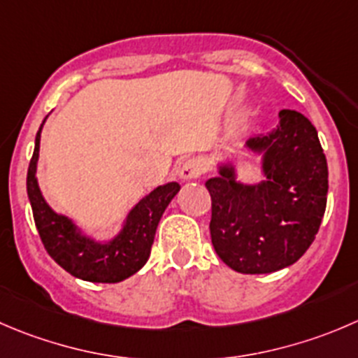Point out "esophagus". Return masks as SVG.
Listing matches in <instances>:
<instances>
[{"instance_id":"1","label":"esophagus","mask_w":358,"mask_h":358,"mask_svg":"<svg viewBox=\"0 0 358 358\" xmlns=\"http://www.w3.org/2000/svg\"><path fill=\"white\" fill-rule=\"evenodd\" d=\"M206 171V162L201 157H190L180 168V178L182 180H196Z\"/></svg>"}]
</instances>
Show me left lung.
I'll return each mask as SVG.
<instances>
[{
	"instance_id": "obj_1",
	"label": "left lung",
	"mask_w": 358,
	"mask_h": 358,
	"mask_svg": "<svg viewBox=\"0 0 358 358\" xmlns=\"http://www.w3.org/2000/svg\"><path fill=\"white\" fill-rule=\"evenodd\" d=\"M278 117L276 129L246 141L250 150L264 154V182L241 185L231 164L206 182L213 248L243 275L275 273L297 262L327 206V159L317 129L296 110H282Z\"/></svg>"
}]
</instances>
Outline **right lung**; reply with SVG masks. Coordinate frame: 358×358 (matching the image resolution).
I'll use <instances>...</instances> for the list:
<instances>
[{
  "label": "right lung",
  "instance_id": "add662e5",
  "mask_svg": "<svg viewBox=\"0 0 358 358\" xmlns=\"http://www.w3.org/2000/svg\"><path fill=\"white\" fill-rule=\"evenodd\" d=\"M41 127L43 124L36 133L33 157L27 168V196L45 250L69 275L85 282L117 283L129 278L150 257L159 220L180 185L171 182L154 189L131 210L126 225L115 239L105 245L92 241L80 234L69 218L55 213L41 196L36 182Z\"/></svg>",
  "mask_w": 358,
  "mask_h": 358
}]
</instances>
